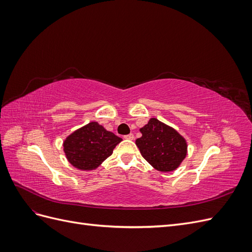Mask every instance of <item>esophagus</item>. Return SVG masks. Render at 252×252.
I'll list each match as a JSON object with an SVG mask.
<instances>
[{
	"label": "esophagus",
	"mask_w": 252,
	"mask_h": 252,
	"mask_svg": "<svg viewBox=\"0 0 252 252\" xmlns=\"http://www.w3.org/2000/svg\"><path fill=\"white\" fill-rule=\"evenodd\" d=\"M133 138H134V135L132 133H129L127 135H124V139H126V140H133Z\"/></svg>",
	"instance_id": "obj_1"
}]
</instances>
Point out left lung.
<instances>
[{"mask_svg": "<svg viewBox=\"0 0 252 252\" xmlns=\"http://www.w3.org/2000/svg\"><path fill=\"white\" fill-rule=\"evenodd\" d=\"M142 136L135 140L142 157L161 172L179 168L187 156V142L174 128L156 118L140 128Z\"/></svg>", "mask_w": 252, "mask_h": 252, "instance_id": "left-lung-1", "label": "left lung"}]
</instances>
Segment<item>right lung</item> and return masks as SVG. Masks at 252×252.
<instances>
[{"instance_id": "add662e5", "label": "right lung", "mask_w": 252, "mask_h": 252, "mask_svg": "<svg viewBox=\"0 0 252 252\" xmlns=\"http://www.w3.org/2000/svg\"><path fill=\"white\" fill-rule=\"evenodd\" d=\"M121 138L97 123L90 122L70 133L63 142L67 161L82 171L94 170L110 157Z\"/></svg>"}]
</instances>
